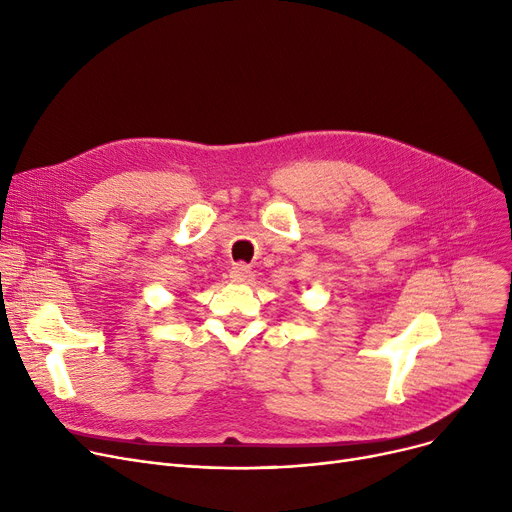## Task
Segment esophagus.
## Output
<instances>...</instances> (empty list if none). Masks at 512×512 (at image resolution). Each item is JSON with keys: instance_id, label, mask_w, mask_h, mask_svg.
I'll list each match as a JSON object with an SVG mask.
<instances>
[{"instance_id": "34e87169", "label": "esophagus", "mask_w": 512, "mask_h": 512, "mask_svg": "<svg viewBox=\"0 0 512 512\" xmlns=\"http://www.w3.org/2000/svg\"><path fill=\"white\" fill-rule=\"evenodd\" d=\"M230 278H232V282H249V278H251V267L245 265V263L232 265Z\"/></svg>"}]
</instances>
